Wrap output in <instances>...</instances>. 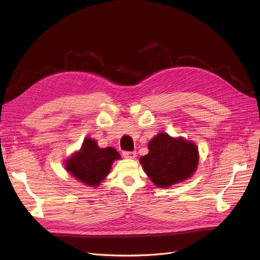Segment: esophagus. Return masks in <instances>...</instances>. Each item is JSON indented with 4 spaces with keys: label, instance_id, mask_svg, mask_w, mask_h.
Returning a JSON list of instances; mask_svg holds the SVG:
<instances>
[{
    "label": "esophagus",
    "instance_id": "1",
    "mask_svg": "<svg viewBox=\"0 0 260 260\" xmlns=\"http://www.w3.org/2000/svg\"><path fill=\"white\" fill-rule=\"evenodd\" d=\"M123 157L128 158V159H134L136 157V152H123Z\"/></svg>",
    "mask_w": 260,
    "mask_h": 260
}]
</instances>
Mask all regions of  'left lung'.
I'll return each mask as SVG.
<instances>
[{
	"instance_id": "left-lung-1",
	"label": "left lung",
	"mask_w": 260,
	"mask_h": 260,
	"mask_svg": "<svg viewBox=\"0 0 260 260\" xmlns=\"http://www.w3.org/2000/svg\"><path fill=\"white\" fill-rule=\"evenodd\" d=\"M148 154L140 158L145 174L158 187H169L192 176L198 167V148L184 138L160 133L148 142Z\"/></svg>"
}]
</instances>
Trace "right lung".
<instances>
[{
	"label": "right lung",
	"mask_w": 260,
	"mask_h": 260,
	"mask_svg": "<svg viewBox=\"0 0 260 260\" xmlns=\"http://www.w3.org/2000/svg\"><path fill=\"white\" fill-rule=\"evenodd\" d=\"M120 159L114 147L100 148L91 138H85L80 151L65 161V170L85 185L98 186L109 174L113 162Z\"/></svg>",
	"instance_id": "right-lung-1"
}]
</instances>
